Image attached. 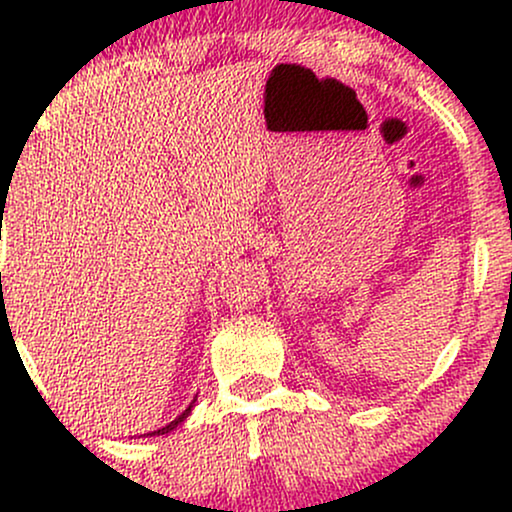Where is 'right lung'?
Listing matches in <instances>:
<instances>
[{"mask_svg": "<svg viewBox=\"0 0 512 512\" xmlns=\"http://www.w3.org/2000/svg\"><path fill=\"white\" fill-rule=\"evenodd\" d=\"M195 402H197V397H195V399H192V402H190V407H187L185 411H182V414L178 416V419H175V421H170V424H168V426L158 428V431H149V433H144V436H166V433H170V431H173V428H178V426L182 424V421H185V419H187V416H190V411H192V407H195Z\"/></svg>", "mask_w": 512, "mask_h": 512, "instance_id": "obj_1", "label": "right lung"}]
</instances>
